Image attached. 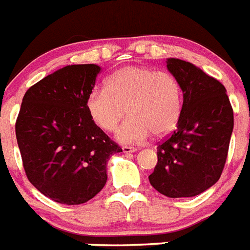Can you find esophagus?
Here are the masks:
<instances>
[{"instance_id": "34e87169", "label": "esophagus", "mask_w": 250, "mask_h": 250, "mask_svg": "<svg viewBox=\"0 0 250 250\" xmlns=\"http://www.w3.org/2000/svg\"><path fill=\"white\" fill-rule=\"evenodd\" d=\"M135 151H137V148L136 147H131V146H123V152H125V154H131V152H135Z\"/></svg>"}]
</instances>
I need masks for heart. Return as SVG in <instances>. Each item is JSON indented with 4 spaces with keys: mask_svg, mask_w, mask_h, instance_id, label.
I'll return each instance as SVG.
<instances>
[{
    "mask_svg": "<svg viewBox=\"0 0 250 250\" xmlns=\"http://www.w3.org/2000/svg\"><path fill=\"white\" fill-rule=\"evenodd\" d=\"M183 95L177 77L167 71L128 66L115 71L105 89L87 95L86 110L96 127L114 132L125 115L129 118L118 129L122 144H141L152 133H170L182 113Z\"/></svg>",
    "mask_w": 250,
    "mask_h": 250,
    "instance_id": "1",
    "label": "heart"
}]
</instances>
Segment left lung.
Here are the masks:
<instances>
[{"instance_id": "obj_1", "label": "left lung", "mask_w": 250, "mask_h": 250, "mask_svg": "<svg viewBox=\"0 0 250 250\" xmlns=\"http://www.w3.org/2000/svg\"><path fill=\"white\" fill-rule=\"evenodd\" d=\"M167 70L179 81L183 105L177 129L157 145L151 186L170 198L193 197L220 179L234 128L225 86L186 61L169 58Z\"/></svg>"}]
</instances>
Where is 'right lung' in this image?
Masks as SVG:
<instances>
[{
	"mask_svg": "<svg viewBox=\"0 0 250 250\" xmlns=\"http://www.w3.org/2000/svg\"><path fill=\"white\" fill-rule=\"evenodd\" d=\"M100 67L71 64L29 87L15 131L29 182L63 205L95 197L106 183V161L122 148L94 125L86 99Z\"/></svg>",
	"mask_w": 250,
	"mask_h": 250,
	"instance_id": "obj_1",
	"label": "right lung"
}]
</instances>
